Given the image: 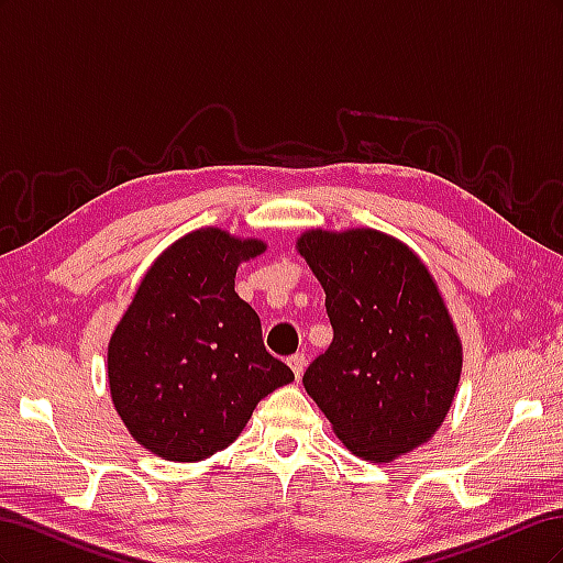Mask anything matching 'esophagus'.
Here are the masks:
<instances>
[{
  "label": "esophagus",
  "instance_id": "esophagus-1",
  "mask_svg": "<svg viewBox=\"0 0 563 563\" xmlns=\"http://www.w3.org/2000/svg\"><path fill=\"white\" fill-rule=\"evenodd\" d=\"M305 362H308V356H305L302 352H296V354L288 356V366L294 368L296 378H300V376H302V371H305Z\"/></svg>",
  "mask_w": 563,
  "mask_h": 563
}]
</instances>
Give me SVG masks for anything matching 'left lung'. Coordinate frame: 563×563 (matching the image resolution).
Segmentation results:
<instances>
[{
  "label": "left lung",
  "instance_id": "obj_1",
  "mask_svg": "<svg viewBox=\"0 0 563 563\" xmlns=\"http://www.w3.org/2000/svg\"><path fill=\"white\" fill-rule=\"evenodd\" d=\"M327 294L333 343L302 376L338 439L385 463L428 441L451 408L463 350L418 255L376 230L298 240Z\"/></svg>",
  "mask_w": 563,
  "mask_h": 563
}]
</instances>
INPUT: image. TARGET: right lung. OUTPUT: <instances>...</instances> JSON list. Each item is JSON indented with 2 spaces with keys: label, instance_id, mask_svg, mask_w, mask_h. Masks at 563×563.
Listing matches in <instances>:
<instances>
[{
  "label": "right lung",
  "instance_id": "add662e5",
  "mask_svg": "<svg viewBox=\"0 0 563 563\" xmlns=\"http://www.w3.org/2000/svg\"><path fill=\"white\" fill-rule=\"evenodd\" d=\"M265 251L207 228L166 249L110 340L108 378L133 439L195 463L240 437L255 404L294 380L263 343L261 317L234 294L236 265Z\"/></svg>",
  "mask_w": 563,
  "mask_h": 563
}]
</instances>
